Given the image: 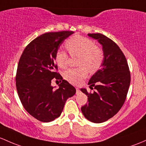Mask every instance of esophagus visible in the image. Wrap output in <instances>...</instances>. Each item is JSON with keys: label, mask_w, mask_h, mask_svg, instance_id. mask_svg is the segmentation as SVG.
I'll return each mask as SVG.
<instances>
[{"label": "esophagus", "mask_w": 146, "mask_h": 146, "mask_svg": "<svg viewBox=\"0 0 146 146\" xmlns=\"http://www.w3.org/2000/svg\"><path fill=\"white\" fill-rule=\"evenodd\" d=\"M76 94H78L80 92L79 88H78V87H76Z\"/></svg>", "instance_id": "34e87169"}]
</instances>
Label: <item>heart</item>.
<instances>
[{
  "label": "heart",
  "instance_id": "1",
  "mask_svg": "<svg viewBox=\"0 0 146 146\" xmlns=\"http://www.w3.org/2000/svg\"><path fill=\"white\" fill-rule=\"evenodd\" d=\"M65 45L70 56H79L77 64L80 67L70 68L64 73V79L70 83L77 85L87 77L89 70L95 73L102 66L104 51L90 38L76 35L67 40ZM54 60L58 66L65 68L68 66V55L59 50L55 54Z\"/></svg>",
  "mask_w": 146,
  "mask_h": 146
}]
</instances>
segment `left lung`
<instances>
[{"label":"left lung","instance_id":"obj_1","mask_svg":"<svg viewBox=\"0 0 146 146\" xmlns=\"http://www.w3.org/2000/svg\"><path fill=\"white\" fill-rule=\"evenodd\" d=\"M102 45L104 60L102 68L90 78L88 85L95 91H81L87 96L82 106V114L90 122L101 123L113 117L120 110L127 98L131 81L129 68L122 50L114 41L101 33H89Z\"/></svg>","mask_w":146,"mask_h":146}]
</instances>
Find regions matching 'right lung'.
<instances>
[{"label": "right lung", "instance_id": "obj_1", "mask_svg": "<svg viewBox=\"0 0 146 146\" xmlns=\"http://www.w3.org/2000/svg\"><path fill=\"white\" fill-rule=\"evenodd\" d=\"M73 33L64 31L40 35L26 47L19 59L15 79L18 96L25 110L40 122L59 117L66 101L76 94V88L56 71L54 63L59 47ZM52 79L62 81L56 90L51 85Z\"/></svg>", "mask_w": 146, "mask_h": 146}]
</instances>
